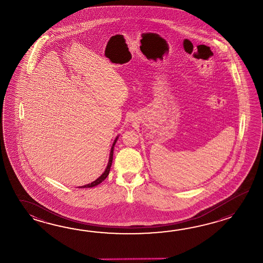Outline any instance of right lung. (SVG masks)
<instances>
[{"label":"right lung","mask_w":263,"mask_h":263,"mask_svg":"<svg viewBox=\"0 0 263 263\" xmlns=\"http://www.w3.org/2000/svg\"><path fill=\"white\" fill-rule=\"evenodd\" d=\"M118 135L117 136V138L115 139L114 141V143H112V147H111V151H110V156H109V161H108V164H107L106 168H105V170H104V172L101 174V176L98 178V179L94 180L93 182H91L89 184L84 185V186H80L78 188H91V187H95L97 185L100 184L101 183L104 179H106L107 176L109 175V172H110V169H111V166H112V155H114V147H115V145H116V143H117V141L118 139Z\"/></svg>","instance_id":"obj_1"}]
</instances>
